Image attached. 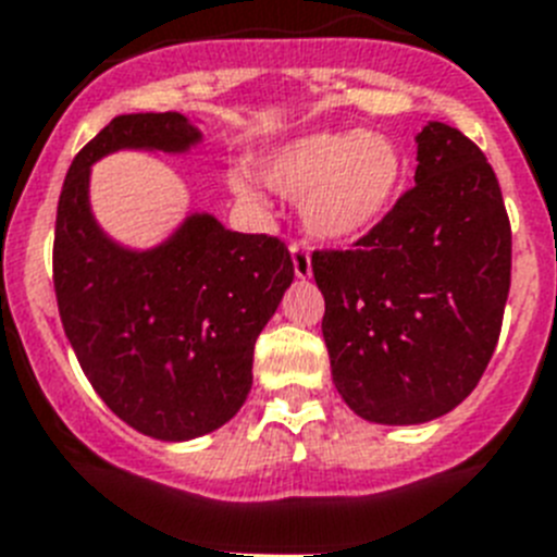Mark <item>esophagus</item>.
Returning <instances> with one entry per match:
<instances>
[{"instance_id": "esophagus-1", "label": "esophagus", "mask_w": 557, "mask_h": 557, "mask_svg": "<svg viewBox=\"0 0 557 557\" xmlns=\"http://www.w3.org/2000/svg\"><path fill=\"white\" fill-rule=\"evenodd\" d=\"M292 260H294V274L297 277H311V251L302 240L292 244Z\"/></svg>"}]
</instances>
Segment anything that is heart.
<instances>
[{
  "mask_svg": "<svg viewBox=\"0 0 557 557\" xmlns=\"http://www.w3.org/2000/svg\"><path fill=\"white\" fill-rule=\"evenodd\" d=\"M400 176V151L381 134H306L265 159V178L288 196H302L306 226L327 240L352 238L379 224L398 196ZM230 185L240 198H258L244 173H232Z\"/></svg>",
  "mask_w": 557,
  "mask_h": 557,
  "instance_id": "b5f03b06",
  "label": "heart"
}]
</instances>
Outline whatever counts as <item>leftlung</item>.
Segmentation results:
<instances>
[{
	"instance_id": "left-lung-1",
	"label": "left lung",
	"mask_w": 557,
	"mask_h": 557,
	"mask_svg": "<svg viewBox=\"0 0 557 557\" xmlns=\"http://www.w3.org/2000/svg\"><path fill=\"white\" fill-rule=\"evenodd\" d=\"M512 235L499 178L462 132L418 134L414 185L350 249H313L333 384L372 423H425L480 384L499 342Z\"/></svg>"
}]
</instances>
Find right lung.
Returning a JSON list of instances; mask_svg holds the SVG:
<instances>
[{
	"mask_svg": "<svg viewBox=\"0 0 557 557\" xmlns=\"http://www.w3.org/2000/svg\"><path fill=\"white\" fill-rule=\"evenodd\" d=\"M176 111L120 114L77 151L58 198L52 283L66 338L111 412L157 440H190L235 418L251 356L294 280L274 235L190 215L151 251L111 244L89 210V164L117 148L185 151Z\"/></svg>",
	"mask_w": 557,
	"mask_h": 557,
	"instance_id": "1",
	"label": "right lung"
}]
</instances>
